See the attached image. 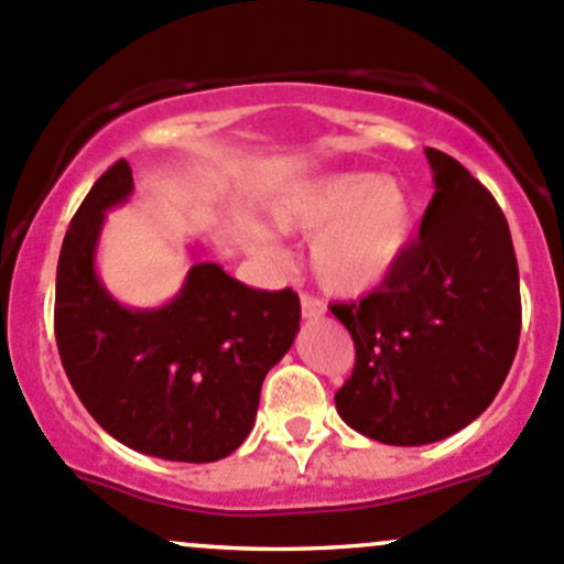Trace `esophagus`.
<instances>
[{
    "instance_id": "obj_1",
    "label": "esophagus",
    "mask_w": 564,
    "mask_h": 564,
    "mask_svg": "<svg viewBox=\"0 0 564 564\" xmlns=\"http://www.w3.org/2000/svg\"><path fill=\"white\" fill-rule=\"evenodd\" d=\"M325 312L323 301L312 299V295H301V315L306 317V321H312V317H321Z\"/></svg>"
}]
</instances>
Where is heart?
Segmentation results:
<instances>
[{"label": "heart", "mask_w": 564, "mask_h": 564, "mask_svg": "<svg viewBox=\"0 0 564 564\" xmlns=\"http://www.w3.org/2000/svg\"><path fill=\"white\" fill-rule=\"evenodd\" d=\"M269 219L280 234H315L310 265L317 282L341 299H361L380 288L408 254L415 206L399 178L364 171H334L306 178L271 197ZM258 247L274 249V236L247 225Z\"/></svg>", "instance_id": "heart-1"}]
</instances>
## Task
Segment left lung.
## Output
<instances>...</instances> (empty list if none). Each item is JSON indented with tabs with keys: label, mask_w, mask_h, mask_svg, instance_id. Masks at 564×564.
I'll return each mask as SVG.
<instances>
[{
	"label": "left lung",
	"mask_w": 564,
	"mask_h": 564,
	"mask_svg": "<svg viewBox=\"0 0 564 564\" xmlns=\"http://www.w3.org/2000/svg\"><path fill=\"white\" fill-rule=\"evenodd\" d=\"M434 195L399 269L330 312L356 341L341 421L386 445L462 432L502 388L519 347V265L508 219L454 156L426 149Z\"/></svg>",
	"instance_id": "8db88e82"
}]
</instances>
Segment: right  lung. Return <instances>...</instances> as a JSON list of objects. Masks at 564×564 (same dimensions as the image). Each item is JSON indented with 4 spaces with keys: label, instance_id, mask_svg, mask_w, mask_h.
Wrapping results in <instances>:
<instances>
[{
    "label": "right lung",
    "instance_id": "add662e5",
    "mask_svg": "<svg viewBox=\"0 0 564 564\" xmlns=\"http://www.w3.org/2000/svg\"><path fill=\"white\" fill-rule=\"evenodd\" d=\"M132 189L130 165L119 160L69 223L54 310L62 367L121 445L165 462H217L252 432L265 375L299 334V295L247 288L223 265L193 263L167 304L116 301L97 274V243L106 214Z\"/></svg>",
    "mask_w": 564,
    "mask_h": 564
}]
</instances>
